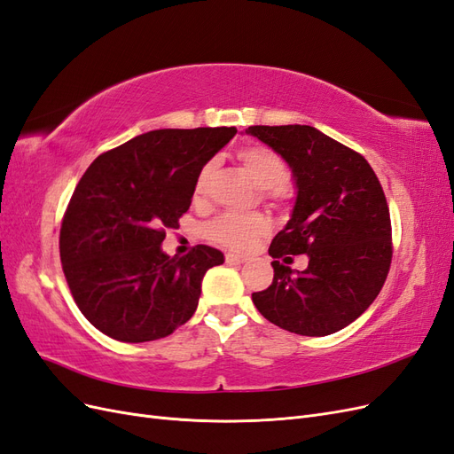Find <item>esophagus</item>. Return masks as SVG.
<instances>
[{"mask_svg": "<svg viewBox=\"0 0 454 454\" xmlns=\"http://www.w3.org/2000/svg\"><path fill=\"white\" fill-rule=\"evenodd\" d=\"M225 261H227V263H244V261H246V257L244 255H237V254H227L225 255Z\"/></svg>", "mask_w": 454, "mask_h": 454, "instance_id": "esophagus-1", "label": "esophagus"}]
</instances>
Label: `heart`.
I'll use <instances>...</instances> for the list:
<instances>
[{
	"label": "heart",
	"instance_id": "b5f03b06",
	"mask_svg": "<svg viewBox=\"0 0 454 454\" xmlns=\"http://www.w3.org/2000/svg\"><path fill=\"white\" fill-rule=\"evenodd\" d=\"M242 167L252 176V180L259 189H270L272 197L284 195V184L290 176V168H287L286 160L269 147L263 145H252L242 147L237 153ZM214 167L206 164L197 176L195 193L200 195L208 185V180L212 176ZM269 229L267 219L259 214L254 215H239V214H222L217 215L214 222L206 227V235L214 242L227 246L232 250H248L257 242L261 235H265Z\"/></svg>",
	"mask_w": 454,
	"mask_h": 454
}]
</instances>
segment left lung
Returning a JSON list of instances; mask_svg holds the SVG:
<instances>
[{"mask_svg":"<svg viewBox=\"0 0 454 454\" xmlns=\"http://www.w3.org/2000/svg\"><path fill=\"white\" fill-rule=\"evenodd\" d=\"M286 160L295 185L290 222L269 255L309 257L305 270L272 261L274 278L252 294L255 309L286 332L332 335L373 303L392 261L387 197L369 162L309 125L248 127Z\"/></svg>","mask_w":454,"mask_h":454,"instance_id":"8db88e82","label":"left lung"}]
</instances>
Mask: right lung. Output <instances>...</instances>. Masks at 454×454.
Here are the masks:
<instances>
[{"instance_id": "add662e5", "label": "right lung", "mask_w": 454, "mask_h": 454, "mask_svg": "<svg viewBox=\"0 0 454 454\" xmlns=\"http://www.w3.org/2000/svg\"><path fill=\"white\" fill-rule=\"evenodd\" d=\"M235 127L162 129L96 159L81 177L60 229V261L79 310L107 337L145 342L195 314L200 284L223 254L199 244L162 252L164 229L191 206L197 176Z\"/></svg>"}]
</instances>
